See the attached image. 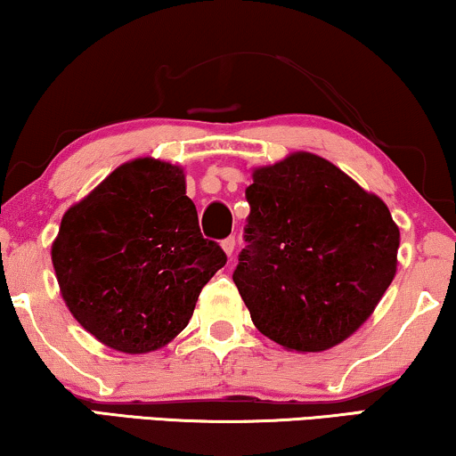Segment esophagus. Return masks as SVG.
I'll list each match as a JSON object with an SVG mask.
<instances>
[{
    "label": "esophagus",
    "instance_id": "obj_1",
    "mask_svg": "<svg viewBox=\"0 0 456 456\" xmlns=\"http://www.w3.org/2000/svg\"><path fill=\"white\" fill-rule=\"evenodd\" d=\"M221 246H223L224 255L232 256V255H233V250H235V238H233V235H229L227 240H223V241H221Z\"/></svg>",
    "mask_w": 456,
    "mask_h": 456
}]
</instances>
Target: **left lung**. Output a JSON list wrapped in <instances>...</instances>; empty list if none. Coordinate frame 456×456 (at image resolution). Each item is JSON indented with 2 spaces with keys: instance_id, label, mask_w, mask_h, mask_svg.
<instances>
[{
  "instance_id": "1",
  "label": "left lung",
  "mask_w": 456,
  "mask_h": 456,
  "mask_svg": "<svg viewBox=\"0 0 456 456\" xmlns=\"http://www.w3.org/2000/svg\"><path fill=\"white\" fill-rule=\"evenodd\" d=\"M246 200L233 281L255 326L298 354L343 343L395 275L400 229L385 201L307 151L252 170Z\"/></svg>"
}]
</instances>
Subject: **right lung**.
Instances as JSON below:
<instances>
[{
    "instance_id": "1",
    "label": "right lung",
    "mask_w": 456,
    "mask_h": 456,
    "mask_svg": "<svg viewBox=\"0 0 456 456\" xmlns=\"http://www.w3.org/2000/svg\"><path fill=\"white\" fill-rule=\"evenodd\" d=\"M224 263L223 248L200 232L185 172L153 158L115 168L65 212L52 244L73 318L122 354L168 345Z\"/></svg>"
}]
</instances>
